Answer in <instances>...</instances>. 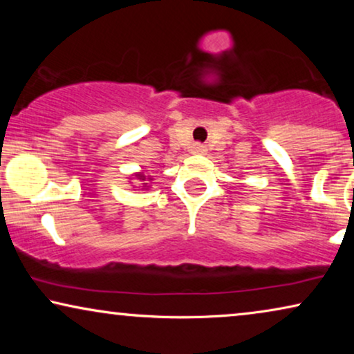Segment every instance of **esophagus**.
<instances>
[{
    "instance_id": "1",
    "label": "esophagus",
    "mask_w": 354,
    "mask_h": 354,
    "mask_svg": "<svg viewBox=\"0 0 354 354\" xmlns=\"http://www.w3.org/2000/svg\"><path fill=\"white\" fill-rule=\"evenodd\" d=\"M190 153L192 154H206V148L200 143H193L190 148Z\"/></svg>"
}]
</instances>
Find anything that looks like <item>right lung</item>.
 Here are the masks:
<instances>
[{
	"label": "right lung",
	"instance_id": "add662e5",
	"mask_svg": "<svg viewBox=\"0 0 354 354\" xmlns=\"http://www.w3.org/2000/svg\"><path fill=\"white\" fill-rule=\"evenodd\" d=\"M130 180H137V182H140V183H142V185H140V187H142V190H148V188H151V185H148L147 180H148V182H153V178L149 177V176L147 177L143 172H137V174H132V176H130ZM133 187H135V185H133Z\"/></svg>",
	"mask_w": 354,
	"mask_h": 354
}]
</instances>
